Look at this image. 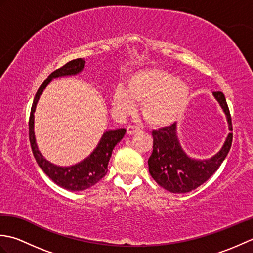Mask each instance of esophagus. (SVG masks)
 <instances>
[{
	"instance_id": "34e87169",
	"label": "esophagus",
	"mask_w": 253,
	"mask_h": 253,
	"mask_svg": "<svg viewBox=\"0 0 253 253\" xmlns=\"http://www.w3.org/2000/svg\"><path fill=\"white\" fill-rule=\"evenodd\" d=\"M139 131V128L136 127V126H132V125H129L127 127V135L128 136H131L133 135V133H136Z\"/></svg>"
}]
</instances>
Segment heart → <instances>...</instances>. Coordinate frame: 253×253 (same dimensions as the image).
<instances>
[{"label": "heart", "mask_w": 253, "mask_h": 253, "mask_svg": "<svg viewBox=\"0 0 253 253\" xmlns=\"http://www.w3.org/2000/svg\"><path fill=\"white\" fill-rule=\"evenodd\" d=\"M190 99L189 84L160 68L140 69L131 74L126 88H116L113 106L123 114L141 105L142 116L154 127H165L178 122L185 114Z\"/></svg>", "instance_id": "heart-1"}]
</instances>
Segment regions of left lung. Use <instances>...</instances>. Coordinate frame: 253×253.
<instances>
[{
  "instance_id": "obj_1",
  "label": "left lung",
  "mask_w": 253,
  "mask_h": 253,
  "mask_svg": "<svg viewBox=\"0 0 253 253\" xmlns=\"http://www.w3.org/2000/svg\"><path fill=\"white\" fill-rule=\"evenodd\" d=\"M227 118L228 128L233 131L232 117L223 92H213ZM153 151L148 160L149 171L158 185L173 193H185L206 182L218 169L228 154L233 142L229 132L222 149L208 160H195L182 150L176 131V123L162 129L153 130Z\"/></svg>"
}]
</instances>
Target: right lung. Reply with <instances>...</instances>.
Segmentation results:
<instances>
[{
    "label": "right lung",
    "mask_w": 253,
    "mask_h": 253,
    "mask_svg": "<svg viewBox=\"0 0 253 253\" xmlns=\"http://www.w3.org/2000/svg\"><path fill=\"white\" fill-rule=\"evenodd\" d=\"M84 58H76L71 62L66 63L61 68L53 72L47 77L40 88L38 89L36 96L32 102L30 117H29V140L34 157L37 161L38 165L41 169L50 177V179L55 182L56 185L64 188L66 190L71 191H80L85 190L91 186L95 185L96 182L101 180L107 173V165L112 155V151L116 144L120 142L124 135L126 133V129H116L105 131L102 136L98 146L93 150L87 159H84L82 162H79L72 166H57L52 164L49 161L43 158V155L38 149L36 137H35V111L37 107L38 101L40 99V95L46 88V85L50 84L53 78L63 77V76H72L77 75L83 71L84 67Z\"/></svg>",
    "instance_id": "add662e5"
}]
</instances>
